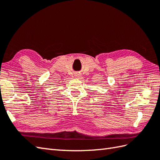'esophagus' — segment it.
<instances>
[{
	"instance_id": "obj_1",
	"label": "esophagus",
	"mask_w": 160,
	"mask_h": 160,
	"mask_svg": "<svg viewBox=\"0 0 160 160\" xmlns=\"http://www.w3.org/2000/svg\"><path fill=\"white\" fill-rule=\"evenodd\" d=\"M78 75H79V74H78Z\"/></svg>"
}]
</instances>
